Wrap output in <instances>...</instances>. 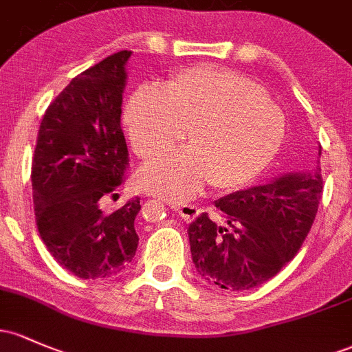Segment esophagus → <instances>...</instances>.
Segmentation results:
<instances>
[{"label":"esophagus","instance_id":"34e87169","mask_svg":"<svg viewBox=\"0 0 352 352\" xmlns=\"http://www.w3.org/2000/svg\"><path fill=\"white\" fill-rule=\"evenodd\" d=\"M173 208V210L177 212V214L180 215V217H182L185 222H192V220H194L197 215L200 214V208L199 207H195V206H188V204H184V206H177V204H172V206H170Z\"/></svg>","mask_w":352,"mask_h":352}]
</instances>
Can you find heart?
Here are the masks:
<instances>
[{
  "instance_id": "heart-1",
  "label": "heart",
  "mask_w": 352,
  "mask_h": 352,
  "mask_svg": "<svg viewBox=\"0 0 352 352\" xmlns=\"http://www.w3.org/2000/svg\"><path fill=\"white\" fill-rule=\"evenodd\" d=\"M135 153L152 158L184 140L190 146L144 165L138 184L167 200H188L206 184L235 190L256 180L284 140V117L264 88L235 69L197 65L164 88H137L123 110Z\"/></svg>"
}]
</instances>
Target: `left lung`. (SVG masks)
<instances>
[{
  "label": "left lung",
  "instance_id": "left-lung-1",
  "mask_svg": "<svg viewBox=\"0 0 352 352\" xmlns=\"http://www.w3.org/2000/svg\"><path fill=\"white\" fill-rule=\"evenodd\" d=\"M320 195L318 160L312 170L285 173L215 200L222 223L200 214L188 226L199 276L210 285L235 292L267 283L300 249L318 214Z\"/></svg>",
  "mask_w": 352,
  "mask_h": 352
}]
</instances>
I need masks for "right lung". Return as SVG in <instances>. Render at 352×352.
<instances>
[{"mask_svg":"<svg viewBox=\"0 0 352 352\" xmlns=\"http://www.w3.org/2000/svg\"><path fill=\"white\" fill-rule=\"evenodd\" d=\"M130 55L113 53L75 76L38 130L32 167L38 232L58 264L80 279H108L137 252L140 199L110 214L100 207L125 182L129 165L120 117Z\"/></svg>","mask_w":352,"mask_h":352,"instance_id":"add662e5","label":"right lung"}]
</instances>
